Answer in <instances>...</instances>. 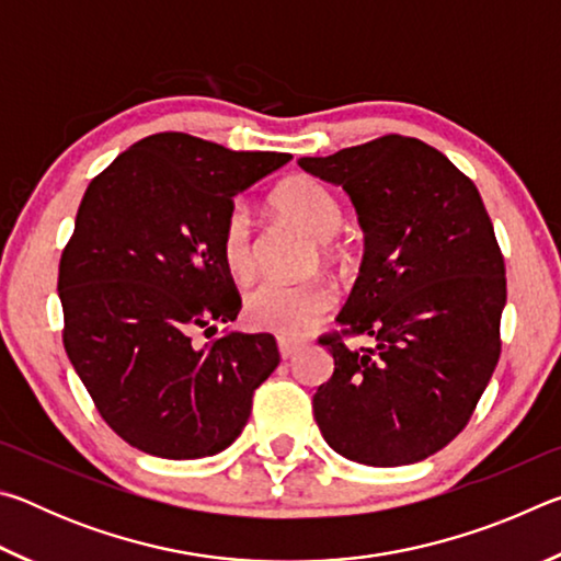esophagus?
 Instances as JSON below:
<instances>
[{"label":"esophagus","mask_w":561,"mask_h":561,"mask_svg":"<svg viewBox=\"0 0 561 561\" xmlns=\"http://www.w3.org/2000/svg\"><path fill=\"white\" fill-rule=\"evenodd\" d=\"M277 346H279L282 358H291L294 354H299V351H301L299 341H291V339H284V336L277 339Z\"/></svg>","instance_id":"1"}]
</instances>
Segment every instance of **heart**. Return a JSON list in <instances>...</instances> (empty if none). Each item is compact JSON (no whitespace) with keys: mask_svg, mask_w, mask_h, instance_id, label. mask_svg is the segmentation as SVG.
I'll use <instances>...</instances> for the list:
<instances>
[{"mask_svg":"<svg viewBox=\"0 0 561 561\" xmlns=\"http://www.w3.org/2000/svg\"><path fill=\"white\" fill-rule=\"evenodd\" d=\"M274 207L301 230L314 234L327 260H339L334 234L344 225V210L327 185L314 178H291L274 193ZM220 257L234 279H250L257 267V247L250 213L242 203H232L220 227ZM334 287L327 279L289 284L267 279L247 291L244 319L257 329L282 336H301L327 314L334 304Z\"/></svg>","mask_w":561,"mask_h":561,"instance_id":"b5f03b06","label":"heart"}]
</instances>
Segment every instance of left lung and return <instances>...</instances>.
<instances>
[{"mask_svg":"<svg viewBox=\"0 0 561 561\" xmlns=\"http://www.w3.org/2000/svg\"><path fill=\"white\" fill-rule=\"evenodd\" d=\"M307 173L348 193L364 230L358 279L319 336L334 374L314 393L324 440L348 460L398 468L445 448L485 391L500 358L505 260L472 180L440 150L381 136ZM368 333L371 350H348Z\"/></svg>","mask_w":561,"mask_h":561,"instance_id":"obj_1","label":"left lung"}]
</instances>
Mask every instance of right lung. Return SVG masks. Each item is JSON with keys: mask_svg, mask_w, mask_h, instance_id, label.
Segmentation results:
<instances>
[{"mask_svg": "<svg viewBox=\"0 0 561 561\" xmlns=\"http://www.w3.org/2000/svg\"><path fill=\"white\" fill-rule=\"evenodd\" d=\"M291 156L156 133L91 180L59 262L64 348L99 413L168 460L225 450L279 364L272 334L193 331L242 309L220 257L232 197Z\"/></svg>", "mask_w": 561, "mask_h": 561, "instance_id": "add662e5", "label": "right lung"}]
</instances>
